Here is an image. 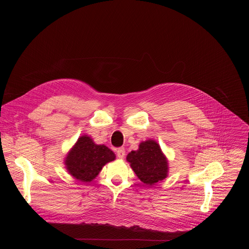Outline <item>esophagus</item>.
Returning <instances> with one entry per match:
<instances>
[{
	"instance_id": "obj_1",
	"label": "esophagus",
	"mask_w": 249,
	"mask_h": 249,
	"mask_svg": "<svg viewBox=\"0 0 249 249\" xmlns=\"http://www.w3.org/2000/svg\"><path fill=\"white\" fill-rule=\"evenodd\" d=\"M116 155H117V157H118L119 159H123L124 156H125V149H124V148H119V149H117Z\"/></svg>"
}]
</instances>
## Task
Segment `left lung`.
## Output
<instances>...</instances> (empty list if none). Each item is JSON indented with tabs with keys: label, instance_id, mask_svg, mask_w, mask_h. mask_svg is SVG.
<instances>
[{
	"label": "left lung",
	"instance_id": "8db88e82",
	"mask_svg": "<svg viewBox=\"0 0 249 249\" xmlns=\"http://www.w3.org/2000/svg\"><path fill=\"white\" fill-rule=\"evenodd\" d=\"M126 160L138 178L148 186L162 181L168 175V160L153 139L142 142L137 151L127 155Z\"/></svg>",
	"mask_w": 249,
	"mask_h": 249
}]
</instances>
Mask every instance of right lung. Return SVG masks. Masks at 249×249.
<instances>
[{"label":"right lung","instance_id":"add662e5","mask_svg":"<svg viewBox=\"0 0 249 249\" xmlns=\"http://www.w3.org/2000/svg\"><path fill=\"white\" fill-rule=\"evenodd\" d=\"M115 159V154L109 148L97 145L89 136L83 135L68 152L64 164L74 178L89 183L99 174L106 163Z\"/></svg>","mask_w":249,"mask_h":249}]
</instances>
